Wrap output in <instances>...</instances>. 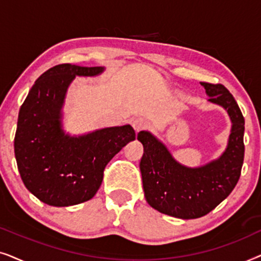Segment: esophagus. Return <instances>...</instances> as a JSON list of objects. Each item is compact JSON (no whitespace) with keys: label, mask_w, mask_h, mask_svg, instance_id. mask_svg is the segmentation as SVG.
Returning <instances> with one entry per match:
<instances>
[{"label":"esophagus","mask_w":261,"mask_h":261,"mask_svg":"<svg viewBox=\"0 0 261 261\" xmlns=\"http://www.w3.org/2000/svg\"><path fill=\"white\" fill-rule=\"evenodd\" d=\"M132 126H133L135 132H140L148 127V122L145 119H142V117H138V119H135L133 122H132Z\"/></svg>","instance_id":"34e87169"}]
</instances>
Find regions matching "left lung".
<instances>
[{"mask_svg": "<svg viewBox=\"0 0 261 261\" xmlns=\"http://www.w3.org/2000/svg\"><path fill=\"white\" fill-rule=\"evenodd\" d=\"M208 101L226 109L231 121L227 147L219 158L198 167L178 163L166 146L141 130L140 162L146 201L152 208L178 219H198L215 209L237 185L244 164L245 119L233 95L222 84L201 82Z\"/></svg>", "mask_w": 261, "mask_h": 261, "instance_id": "1", "label": "left lung"}]
</instances>
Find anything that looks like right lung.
I'll return each instance as SVG.
<instances>
[{"mask_svg": "<svg viewBox=\"0 0 261 261\" xmlns=\"http://www.w3.org/2000/svg\"><path fill=\"white\" fill-rule=\"evenodd\" d=\"M103 71V66H53L35 81L21 106L14 139L17 169L28 191L46 204L70 206L91 199L107 164L135 140L130 124L73 137L64 130L63 107L71 82Z\"/></svg>", "mask_w": 261, "mask_h": 261, "instance_id": "1", "label": "right lung"}]
</instances>
